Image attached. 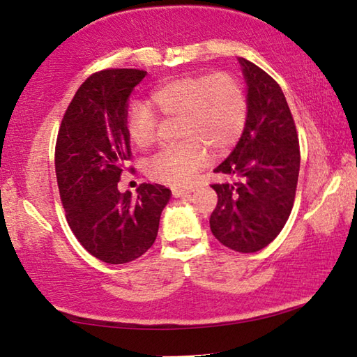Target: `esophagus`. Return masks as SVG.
<instances>
[{
  "label": "esophagus",
  "mask_w": 357,
  "mask_h": 357,
  "mask_svg": "<svg viewBox=\"0 0 357 357\" xmlns=\"http://www.w3.org/2000/svg\"><path fill=\"white\" fill-rule=\"evenodd\" d=\"M192 190H193L192 187H174V189H172V193L174 198H179V197L187 195V193H190Z\"/></svg>",
  "instance_id": "1"
}]
</instances>
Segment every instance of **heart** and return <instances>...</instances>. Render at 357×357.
Wrapping results in <instances>:
<instances>
[{
	"mask_svg": "<svg viewBox=\"0 0 357 357\" xmlns=\"http://www.w3.org/2000/svg\"><path fill=\"white\" fill-rule=\"evenodd\" d=\"M149 105L162 118H179L178 140L183 144L159 151L146 164L151 179L170 185L185 184L206 165V151L222 155L231 149L247 121L244 89L228 74L174 78L151 93ZM152 111L137 102L128 113V134L138 149L149 148L155 140L157 116Z\"/></svg>",
	"mask_w": 357,
	"mask_h": 357,
	"instance_id": "obj_1",
	"label": "heart"
}]
</instances>
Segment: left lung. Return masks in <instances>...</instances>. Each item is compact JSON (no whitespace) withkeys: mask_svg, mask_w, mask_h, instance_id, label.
Returning a JSON list of instances; mask_svg holds the SVG:
<instances>
[{"mask_svg":"<svg viewBox=\"0 0 357 357\" xmlns=\"http://www.w3.org/2000/svg\"><path fill=\"white\" fill-rule=\"evenodd\" d=\"M247 84V121L236 146L215 173L234 183L213 184L219 202L209 219L217 241L241 253L273 243L291 213L301 154L296 126L279 84L238 58Z\"/></svg>","mask_w":357,"mask_h":357,"instance_id":"left-lung-1","label":"left lung"}]
</instances>
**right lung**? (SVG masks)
<instances>
[{
    "label": "right lung",
    "mask_w": 357,
    "mask_h": 357,
    "mask_svg": "<svg viewBox=\"0 0 357 357\" xmlns=\"http://www.w3.org/2000/svg\"><path fill=\"white\" fill-rule=\"evenodd\" d=\"M146 72L102 70L86 78L64 113L55 149L59 195L68 223L84 249L124 264L154 244L172 190L142 184L137 195L118 183L130 157L129 98Z\"/></svg>",
    "instance_id": "add662e5"
}]
</instances>
